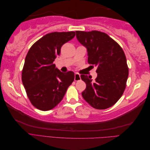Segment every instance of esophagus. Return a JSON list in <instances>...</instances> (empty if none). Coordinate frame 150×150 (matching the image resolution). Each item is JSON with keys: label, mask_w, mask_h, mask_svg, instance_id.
<instances>
[{"label": "esophagus", "mask_w": 150, "mask_h": 150, "mask_svg": "<svg viewBox=\"0 0 150 150\" xmlns=\"http://www.w3.org/2000/svg\"><path fill=\"white\" fill-rule=\"evenodd\" d=\"M80 79H81L80 74H79L78 73H77V72H76L75 74H74V81H79Z\"/></svg>", "instance_id": "34e87169"}]
</instances>
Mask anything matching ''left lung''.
I'll return each mask as SVG.
<instances>
[{
    "instance_id": "8db88e82",
    "label": "left lung",
    "mask_w": 150,
    "mask_h": 150,
    "mask_svg": "<svg viewBox=\"0 0 150 150\" xmlns=\"http://www.w3.org/2000/svg\"><path fill=\"white\" fill-rule=\"evenodd\" d=\"M76 38L88 52V62L97 67V78L81 75L86 84L82 92L85 101L98 110H104L119 100L128 78L123 50L108 34L100 31H76Z\"/></svg>"
}]
</instances>
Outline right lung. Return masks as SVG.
I'll return each mask as SVG.
<instances>
[{
    "label": "right lung",
    "mask_w": 150,
    "mask_h": 150,
    "mask_svg": "<svg viewBox=\"0 0 150 150\" xmlns=\"http://www.w3.org/2000/svg\"><path fill=\"white\" fill-rule=\"evenodd\" d=\"M75 32L51 33L35 42L29 50L22 72V83L31 103L42 111L52 110L59 103L74 80L72 71L62 72L53 62L64 44Z\"/></svg>",
    "instance_id": "add662e5"
}]
</instances>
